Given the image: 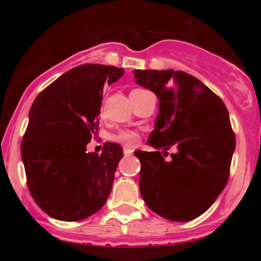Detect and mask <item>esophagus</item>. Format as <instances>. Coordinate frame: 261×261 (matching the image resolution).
<instances>
[{
	"mask_svg": "<svg viewBox=\"0 0 261 261\" xmlns=\"http://www.w3.org/2000/svg\"><path fill=\"white\" fill-rule=\"evenodd\" d=\"M133 149H131V148H128V147H124V154L125 155H126V157H127V155H131V154H133Z\"/></svg>",
	"mask_w": 261,
	"mask_h": 261,
	"instance_id": "esophagus-1",
	"label": "esophagus"
}]
</instances>
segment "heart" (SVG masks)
I'll return each mask as SVG.
<instances>
[{
  "mask_svg": "<svg viewBox=\"0 0 261 261\" xmlns=\"http://www.w3.org/2000/svg\"><path fill=\"white\" fill-rule=\"evenodd\" d=\"M112 140L118 143H121V145L133 146L139 140V135L131 130H121L118 134H114L112 136Z\"/></svg>",
  "mask_w": 261,
  "mask_h": 261,
  "instance_id": "obj_1",
  "label": "heart"
}]
</instances>
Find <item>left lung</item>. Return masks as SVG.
Segmentation results:
<instances>
[{"instance_id":"1","label":"left lung","mask_w":261,"mask_h":261,"mask_svg":"<svg viewBox=\"0 0 261 261\" xmlns=\"http://www.w3.org/2000/svg\"><path fill=\"white\" fill-rule=\"evenodd\" d=\"M134 74L135 82L160 100L147 140L155 151H135L141 162V196L154 214L188 222L208 210L228 181L236 148L228 110L207 86L182 71ZM173 145L177 152L167 162L163 155Z\"/></svg>"}]
</instances>
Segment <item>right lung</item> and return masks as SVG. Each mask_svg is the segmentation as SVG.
<instances>
[{"mask_svg":"<svg viewBox=\"0 0 261 261\" xmlns=\"http://www.w3.org/2000/svg\"><path fill=\"white\" fill-rule=\"evenodd\" d=\"M122 74L115 66L80 65L35 98L20 154L31 195L50 217L85 220L109 197L121 146L106 142L99 155L87 143L98 133L104 85Z\"/></svg>","mask_w":261,"mask_h":261,"instance_id":"1","label":"right lung"}]
</instances>
